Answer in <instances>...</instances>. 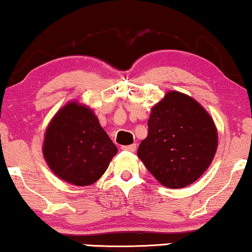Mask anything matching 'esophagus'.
Returning <instances> with one entry per match:
<instances>
[{
    "instance_id": "obj_1",
    "label": "esophagus",
    "mask_w": 252,
    "mask_h": 252,
    "mask_svg": "<svg viewBox=\"0 0 252 252\" xmlns=\"http://www.w3.org/2000/svg\"><path fill=\"white\" fill-rule=\"evenodd\" d=\"M122 149L124 150H127V151H135L136 150V144L133 143V144H129V146H123Z\"/></svg>"
}]
</instances>
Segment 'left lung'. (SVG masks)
Listing matches in <instances>:
<instances>
[{"mask_svg": "<svg viewBox=\"0 0 252 252\" xmlns=\"http://www.w3.org/2000/svg\"><path fill=\"white\" fill-rule=\"evenodd\" d=\"M217 144L218 134L209 113L189 96L170 92L153 108L137 156L161 185L182 188L204 173Z\"/></svg>", "mask_w": 252, "mask_h": 252, "instance_id": "left-lung-1", "label": "left lung"}]
</instances>
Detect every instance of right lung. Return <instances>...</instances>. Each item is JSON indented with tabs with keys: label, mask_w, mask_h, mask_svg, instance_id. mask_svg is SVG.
I'll list each match as a JSON object with an SVG mask.
<instances>
[{
	"label": "right lung",
	"mask_w": 252,
	"mask_h": 252,
	"mask_svg": "<svg viewBox=\"0 0 252 252\" xmlns=\"http://www.w3.org/2000/svg\"><path fill=\"white\" fill-rule=\"evenodd\" d=\"M117 147L86 106L68 103L48 126L43 156L57 177L75 186L94 184L108 168Z\"/></svg>",
	"instance_id": "obj_1"
}]
</instances>
